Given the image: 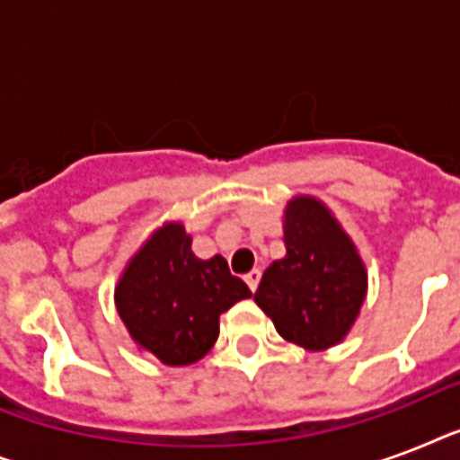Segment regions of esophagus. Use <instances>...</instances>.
<instances>
[{"mask_svg":"<svg viewBox=\"0 0 460 460\" xmlns=\"http://www.w3.org/2000/svg\"><path fill=\"white\" fill-rule=\"evenodd\" d=\"M243 279H245V284H248V288H251V291H255L260 284V270H251V272L245 274Z\"/></svg>","mask_w":460,"mask_h":460,"instance_id":"esophagus-1","label":"esophagus"}]
</instances>
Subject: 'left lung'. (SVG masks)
Instances as JSON below:
<instances>
[{
    "label": "left lung",
    "mask_w": 460,
    "mask_h": 460,
    "mask_svg": "<svg viewBox=\"0 0 460 460\" xmlns=\"http://www.w3.org/2000/svg\"><path fill=\"white\" fill-rule=\"evenodd\" d=\"M287 255L267 267L255 303L287 341L307 350L334 346L349 334L367 291L356 245L314 198H294L284 212Z\"/></svg>",
    "instance_id": "8db88e82"
}]
</instances>
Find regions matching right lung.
<instances>
[{
	"instance_id": "add662e5",
	"label": "right lung",
	"mask_w": 460,
	"mask_h": 460,
	"mask_svg": "<svg viewBox=\"0 0 460 460\" xmlns=\"http://www.w3.org/2000/svg\"><path fill=\"white\" fill-rule=\"evenodd\" d=\"M251 296L222 255L195 258L181 224L155 231L117 287V310L140 349L164 365L200 360L219 336V314Z\"/></svg>"
}]
</instances>
